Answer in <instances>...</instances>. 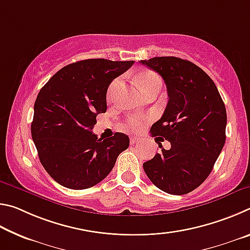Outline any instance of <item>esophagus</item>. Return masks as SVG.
Returning a JSON list of instances; mask_svg holds the SVG:
<instances>
[{
    "label": "esophagus",
    "mask_w": 250,
    "mask_h": 250,
    "mask_svg": "<svg viewBox=\"0 0 250 250\" xmlns=\"http://www.w3.org/2000/svg\"><path fill=\"white\" fill-rule=\"evenodd\" d=\"M141 140H142V138H141V137H139V135H134V137H131V138H130V142H131V145H134V143L140 142Z\"/></svg>",
    "instance_id": "esophagus-1"
}]
</instances>
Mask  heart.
I'll use <instances>...</instances> for the list:
<instances>
[{"instance_id": "1", "label": "heart", "mask_w": 250, "mask_h": 250, "mask_svg": "<svg viewBox=\"0 0 250 250\" xmlns=\"http://www.w3.org/2000/svg\"><path fill=\"white\" fill-rule=\"evenodd\" d=\"M120 80H121L120 78H117L115 82L110 84L109 90H108L109 96L111 95L113 91H115L118 84L120 83ZM156 80H160V78L154 73H151V71H145V73H141L137 77V82L139 83V86H140L142 91H145L151 83H153L154 82H156ZM146 121H147L146 116L135 115V116H132V117H129L128 119L125 120V126L130 130L139 131V130H141L143 126H145V125L146 124Z\"/></svg>"}]
</instances>
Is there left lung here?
<instances>
[{"label": "left lung", "mask_w": 250, "mask_h": 250, "mask_svg": "<svg viewBox=\"0 0 250 250\" xmlns=\"http://www.w3.org/2000/svg\"><path fill=\"white\" fill-rule=\"evenodd\" d=\"M140 62L167 84V108L151 134L171 143L166 150L158 142L162 150L143 163V170L163 192L188 194L207 179L225 145V104L209 76L191 62L168 56Z\"/></svg>", "instance_id": "1"}]
</instances>
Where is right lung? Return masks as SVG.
Here are the masks:
<instances>
[{"label": "right lung", "mask_w": 250, "mask_h": 250, "mask_svg": "<svg viewBox=\"0 0 250 250\" xmlns=\"http://www.w3.org/2000/svg\"><path fill=\"white\" fill-rule=\"evenodd\" d=\"M133 61L84 59L62 67L42 88L34 104L32 138L46 172L65 188L98 184L128 149L129 137L117 132L98 139L91 132L98 113L107 110L110 83Z\"/></svg>", "instance_id": "obj_1"}]
</instances>
